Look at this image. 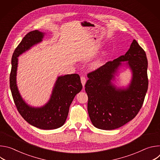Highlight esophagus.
<instances>
[{
	"instance_id": "1",
	"label": "esophagus",
	"mask_w": 160,
	"mask_h": 160,
	"mask_svg": "<svg viewBox=\"0 0 160 160\" xmlns=\"http://www.w3.org/2000/svg\"><path fill=\"white\" fill-rule=\"evenodd\" d=\"M80 79H81L82 84L83 87H84V86H85V83H86V78H85V77H83V76H82V77H81Z\"/></svg>"
}]
</instances>
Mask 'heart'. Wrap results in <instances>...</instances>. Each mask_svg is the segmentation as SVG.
Wrapping results in <instances>:
<instances>
[{"label":"heart","mask_w":160,"mask_h":160,"mask_svg":"<svg viewBox=\"0 0 160 160\" xmlns=\"http://www.w3.org/2000/svg\"><path fill=\"white\" fill-rule=\"evenodd\" d=\"M108 51H104V52H102V54L100 55L99 57H98L94 61L92 62V64H91V66L93 68V69H98L101 65L103 62V59L105 58V56L107 55Z\"/></svg>","instance_id":"1"}]
</instances>
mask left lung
Wrapping results in <instances>:
<instances>
[{
    "mask_svg": "<svg viewBox=\"0 0 160 160\" xmlns=\"http://www.w3.org/2000/svg\"><path fill=\"white\" fill-rule=\"evenodd\" d=\"M123 65L132 72L131 82L125 88H118L112 82ZM146 52L133 40L125 55L88 74V80L85 86L88 96L87 109L95 127L114 130L135 117L143 104L148 88Z\"/></svg>",
    "mask_w": 160,
    "mask_h": 160,
    "instance_id": "left-lung-1",
    "label": "left lung"
}]
</instances>
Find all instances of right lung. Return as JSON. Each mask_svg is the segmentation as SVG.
Here are the masks:
<instances>
[{"label": "right lung", "mask_w": 160, "mask_h": 160, "mask_svg": "<svg viewBox=\"0 0 160 160\" xmlns=\"http://www.w3.org/2000/svg\"><path fill=\"white\" fill-rule=\"evenodd\" d=\"M45 33L34 30L27 33L14 50L11 60L10 88L12 96L21 117L30 125L43 130L62 127L67 118L70 106L75 96L82 89L78 74L65 75L58 77L49 101L41 107L28 104L21 97L16 82L18 57L40 43Z\"/></svg>", "instance_id": "1"}]
</instances>
